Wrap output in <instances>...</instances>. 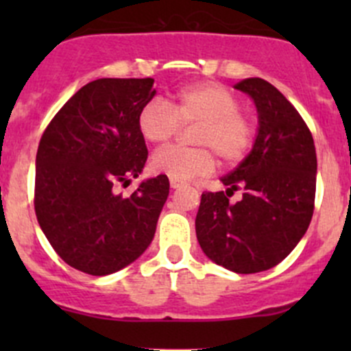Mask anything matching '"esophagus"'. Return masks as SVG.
I'll return each mask as SVG.
<instances>
[{
    "mask_svg": "<svg viewBox=\"0 0 351 351\" xmlns=\"http://www.w3.org/2000/svg\"><path fill=\"white\" fill-rule=\"evenodd\" d=\"M169 185H171V189H180V186H185L186 183L182 182V180L171 178V180H169Z\"/></svg>",
    "mask_w": 351,
    "mask_h": 351,
    "instance_id": "34e87169",
    "label": "esophagus"
}]
</instances>
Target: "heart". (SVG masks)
I'll return each mask as SVG.
<instances>
[{"label":"heart","mask_w":351,"mask_h":351,"mask_svg":"<svg viewBox=\"0 0 351 351\" xmlns=\"http://www.w3.org/2000/svg\"><path fill=\"white\" fill-rule=\"evenodd\" d=\"M197 123L192 143L197 147L166 146L151 158L154 173L175 180L210 175L215 156L234 166L246 158L256 137L254 119L241 108L239 98L219 83H195L175 91L169 104L154 98L137 113V129L144 141L162 144L180 125Z\"/></svg>","instance_id":"obj_1"}]
</instances>
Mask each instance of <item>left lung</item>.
<instances>
[{"label": "left lung", "instance_id": "obj_1", "mask_svg": "<svg viewBox=\"0 0 351 351\" xmlns=\"http://www.w3.org/2000/svg\"><path fill=\"white\" fill-rule=\"evenodd\" d=\"M234 86L256 104L260 129L251 153L221 178L228 190L202 193L195 231L212 261L236 274H256L280 263L306 234L317 159L309 127L274 84L246 77ZM238 189L242 200L229 204Z\"/></svg>", "mask_w": 351, "mask_h": 351}]
</instances>
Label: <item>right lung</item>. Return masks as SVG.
Here are the masks:
<instances>
[{
    "label": "right lung",
    "mask_w": 351,
    "mask_h": 351,
    "mask_svg": "<svg viewBox=\"0 0 351 351\" xmlns=\"http://www.w3.org/2000/svg\"><path fill=\"white\" fill-rule=\"evenodd\" d=\"M153 77H104L84 84L49 122L35 159V215L69 267L101 277L141 256L169 193L166 175L129 197L147 147L137 113L153 100Z\"/></svg>",
    "instance_id": "1"
}]
</instances>
